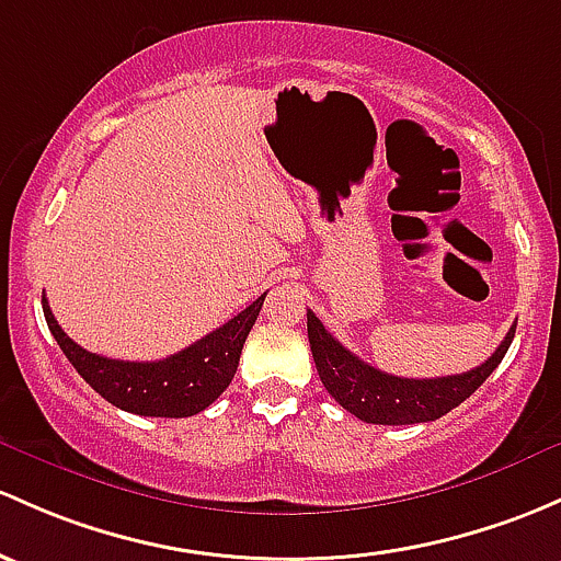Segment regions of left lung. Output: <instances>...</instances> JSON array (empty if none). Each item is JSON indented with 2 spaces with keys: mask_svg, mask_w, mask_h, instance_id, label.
<instances>
[{
  "mask_svg": "<svg viewBox=\"0 0 561 561\" xmlns=\"http://www.w3.org/2000/svg\"><path fill=\"white\" fill-rule=\"evenodd\" d=\"M306 328H309L311 355H314L322 385L333 394L335 403L368 424H416L440 420L489 379V374L503 363L516 333V325H511L494 355L483 359L473 370L440 376V379H400V376L385 374L344 350L309 309H306Z\"/></svg>",
  "mask_w": 561,
  "mask_h": 561,
  "instance_id": "left-lung-1",
  "label": "left lung"
}]
</instances>
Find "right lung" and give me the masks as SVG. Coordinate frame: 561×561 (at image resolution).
Returning <instances> with one entry per match:
<instances>
[{
    "instance_id": "obj_1",
    "label": "right lung",
    "mask_w": 561,
    "mask_h": 561,
    "mask_svg": "<svg viewBox=\"0 0 561 561\" xmlns=\"http://www.w3.org/2000/svg\"><path fill=\"white\" fill-rule=\"evenodd\" d=\"M263 298L265 293L222 328L211 330L196 344L185 346L167 359H156V363H128V359H110L85 352L58 325L45 293L43 311L47 328L64 355L104 400L128 414L182 420V416H193L215 403L231 385L236 368H239L241 346L261 314Z\"/></svg>"
}]
</instances>
